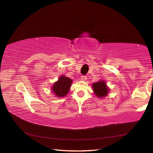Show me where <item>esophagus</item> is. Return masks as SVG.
Instances as JSON below:
<instances>
[{
    "label": "esophagus",
    "mask_w": 153,
    "mask_h": 153,
    "mask_svg": "<svg viewBox=\"0 0 153 153\" xmlns=\"http://www.w3.org/2000/svg\"><path fill=\"white\" fill-rule=\"evenodd\" d=\"M87 76H81V80H82V81H86V80H87Z\"/></svg>",
    "instance_id": "esophagus-1"
}]
</instances>
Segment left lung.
Here are the masks:
<instances>
[{
  "mask_svg": "<svg viewBox=\"0 0 153 153\" xmlns=\"http://www.w3.org/2000/svg\"><path fill=\"white\" fill-rule=\"evenodd\" d=\"M92 90L97 98H103L108 94L110 91L109 87L106 85L105 80H100L98 82L93 83L92 84Z\"/></svg>",
  "mask_w": 153,
  "mask_h": 153,
  "instance_id": "obj_1",
  "label": "left lung"
}]
</instances>
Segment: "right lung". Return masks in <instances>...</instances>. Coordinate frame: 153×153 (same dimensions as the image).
Here are the masks:
<instances>
[{
  "label": "right lung",
  "instance_id": "right-lung-1",
  "mask_svg": "<svg viewBox=\"0 0 153 153\" xmlns=\"http://www.w3.org/2000/svg\"><path fill=\"white\" fill-rule=\"evenodd\" d=\"M72 80L65 75H62L58 78V80L53 83L51 87V90L58 98L66 96L70 89L72 84Z\"/></svg>",
  "mask_w": 153,
  "mask_h": 153
}]
</instances>
